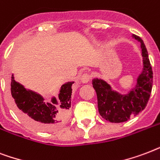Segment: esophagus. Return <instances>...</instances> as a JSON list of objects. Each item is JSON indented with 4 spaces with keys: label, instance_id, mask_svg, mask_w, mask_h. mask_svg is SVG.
Masks as SVG:
<instances>
[{
    "label": "esophagus",
    "instance_id": "1",
    "mask_svg": "<svg viewBox=\"0 0 160 160\" xmlns=\"http://www.w3.org/2000/svg\"><path fill=\"white\" fill-rule=\"evenodd\" d=\"M91 78H92V76L90 75V74L88 73V72H85V73L82 74L80 79H81L82 82H83V83H87V82H88L91 80Z\"/></svg>",
    "mask_w": 160,
    "mask_h": 160
}]
</instances>
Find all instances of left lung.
Returning <instances> with one entry per match:
<instances>
[{"label":"left lung","instance_id":"8db88e82","mask_svg":"<svg viewBox=\"0 0 160 160\" xmlns=\"http://www.w3.org/2000/svg\"><path fill=\"white\" fill-rule=\"evenodd\" d=\"M140 42L143 57V71L138 77L137 83L126 94L113 91L109 84L102 79L94 78L92 87L98 97L100 115L111 122H122L138 115L148 103L153 85V71L145 45L138 36L133 35Z\"/></svg>","mask_w":160,"mask_h":160}]
</instances>
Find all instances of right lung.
<instances>
[{
  "instance_id": "obj_1",
  "label": "right lung",
  "mask_w": 160,
  "mask_h": 160,
  "mask_svg": "<svg viewBox=\"0 0 160 160\" xmlns=\"http://www.w3.org/2000/svg\"><path fill=\"white\" fill-rule=\"evenodd\" d=\"M73 83L74 82H68L63 84L58 99L53 97L50 102H46L40 94L27 90L15 81L12 75L11 92L15 112L26 124L37 130H55L68 119Z\"/></svg>"
}]
</instances>
